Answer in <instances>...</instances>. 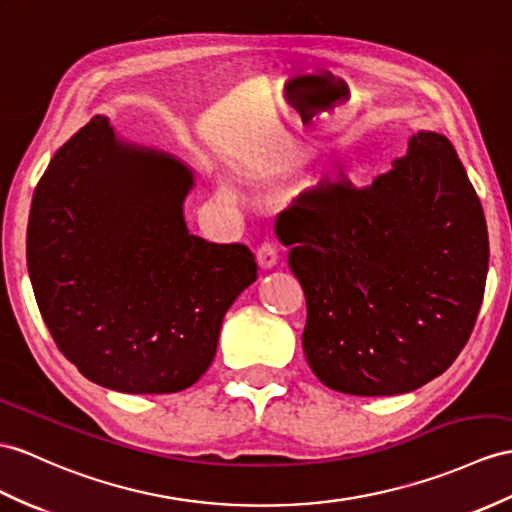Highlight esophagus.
<instances>
[{"label": "esophagus", "instance_id": "34e87169", "mask_svg": "<svg viewBox=\"0 0 512 512\" xmlns=\"http://www.w3.org/2000/svg\"><path fill=\"white\" fill-rule=\"evenodd\" d=\"M258 263L263 269H273L280 263V254H278L276 243L265 241L263 245L258 247Z\"/></svg>", "mask_w": 512, "mask_h": 512}]
</instances>
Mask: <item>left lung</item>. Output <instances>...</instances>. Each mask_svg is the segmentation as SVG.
<instances>
[{
	"mask_svg": "<svg viewBox=\"0 0 512 512\" xmlns=\"http://www.w3.org/2000/svg\"><path fill=\"white\" fill-rule=\"evenodd\" d=\"M278 223L306 297L304 354L328 389L408 393L463 352L484 297L489 232L443 134L417 132L365 189L321 182Z\"/></svg>",
	"mask_w": 512,
	"mask_h": 512,
	"instance_id": "obj_1",
	"label": "left lung"
}]
</instances>
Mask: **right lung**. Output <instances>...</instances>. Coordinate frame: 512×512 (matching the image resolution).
Listing matches in <instances>:
<instances>
[{"label":"right lung","instance_id":"obj_1","mask_svg":"<svg viewBox=\"0 0 512 512\" xmlns=\"http://www.w3.org/2000/svg\"><path fill=\"white\" fill-rule=\"evenodd\" d=\"M193 171L121 143L104 115L71 136L36 184L28 271L58 350L119 393L189 389L210 367L228 308L258 278L252 249L195 236Z\"/></svg>","mask_w":512,"mask_h":512}]
</instances>
